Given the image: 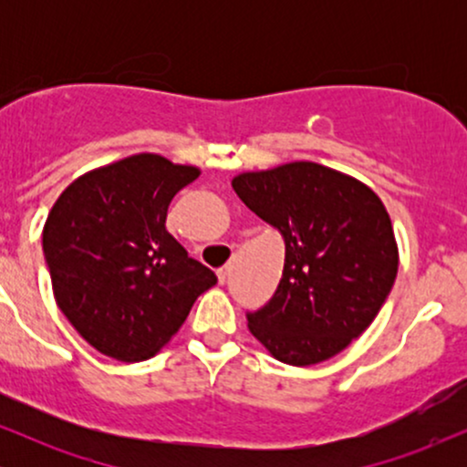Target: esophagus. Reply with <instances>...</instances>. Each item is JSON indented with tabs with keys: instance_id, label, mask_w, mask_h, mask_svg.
Wrapping results in <instances>:
<instances>
[{
	"instance_id": "1",
	"label": "esophagus",
	"mask_w": 467,
	"mask_h": 467,
	"mask_svg": "<svg viewBox=\"0 0 467 467\" xmlns=\"http://www.w3.org/2000/svg\"><path fill=\"white\" fill-rule=\"evenodd\" d=\"M228 275H230V265H223V267H219V270H217V278H219V283H223V281H226Z\"/></svg>"
}]
</instances>
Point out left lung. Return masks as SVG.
<instances>
[{"label":"left lung","mask_w":467,"mask_h":467,"mask_svg":"<svg viewBox=\"0 0 467 467\" xmlns=\"http://www.w3.org/2000/svg\"><path fill=\"white\" fill-rule=\"evenodd\" d=\"M239 200L285 241L275 296L248 314L276 360H329L373 323L398 276L400 252L382 200L360 180L316 162L233 178Z\"/></svg>","instance_id":"1"}]
</instances>
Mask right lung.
Returning a JSON list of instances; mask_svg holds the SVG:
<instances>
[{
  "label": "right lung",
  "instance_id": "obj_1",
  "mask_svg": "<svg viewBox=\"0 0 467 467\" xmlns=\"http://www.w3.org/2000/svg\"><path fill=\"white\" fill-rule=\"evenodd\" d=\"M200 173L136 153L88 171L58 195L44 226L52 292L96 351L149 360L217 283L164 226L175 192Z\"/></svg>",
  "mask_w": 467,
  "mask_h": 467
}]
</instances>
